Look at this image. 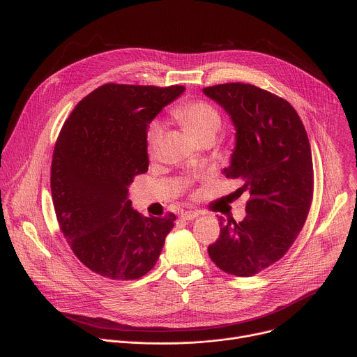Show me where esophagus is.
<instances>
[{"mask_svg": "<svg viewBox=\"0 0 357 357\" xmlns=\"http://www.w3.org/2000/svg\"><path fill=\"white\" fill-rule=\"evenodd\" d=\"M197 216H199V213L195 212V211H186V212H182V213H181V218H182L183 220H193V219H196Z\"/></svg>", "mask_w": 357, "mask_h": 357, "instance_id": "1", "label": "esophagus"}]
</instances>
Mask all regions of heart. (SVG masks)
<instances>
[{"label":"heart","instance_id":"heart-1","mask_svg":"<svg viewBox=\"0 0 357 357\" xmlns=\"http://www.w3.org/2000/svg\"><path fill=\"white\" fill-rule=\"evenodd\" d=\"M174 116L182 123L188 134L195 139L205 137L215 138L222 128V116L216 107L206 101L193 100L174 109ZM164 132V124L161 121H152L148 127L145 142L149 154H154Z\"/></svg>","mask_w":357,"mask_h":357}]
</instances>
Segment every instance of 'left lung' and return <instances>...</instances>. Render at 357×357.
<instances>
[{
	"label": "left lung",
	"mask_w": 357,
	"mask_h": 357,
	"mask_svg": "<svg viewBox=\"0 0 357 357\" xmlns=\"http://www.w3.org/2000/svg\"><path fill=\"white\" fill-rule=\"evenodd\" d=\"M203 93L229 114L236 130L223 174L250 193L244 220L219 218L220 237L208 251L225 273L251 277L284 256L307 220L314 192L310 139L295 109L267 90L226 83Z\"/></svg>",
	"instance_id": "8db88e82"
}]
</instances>
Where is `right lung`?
<instances>
[{
    "label": "right lung",
    "instance_id": "add662e5",
    "mask_svg": "<svg viewBox=\"0 0 357 357\" xmlns=\"http://www.w3.org/2000/svg\"><path fill=\"white\" fill-rule=\"evenodd\" d=\"M185 91L107 83L75 107L55 145L50 190L75 256L110 280H137L155 266L175 215L141 216L128 188L148 171L151 121Z\"/></svg>",
    "mask_w": 357,
    "mask_h": 357
}]
</instances>
